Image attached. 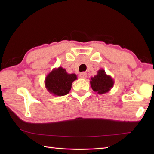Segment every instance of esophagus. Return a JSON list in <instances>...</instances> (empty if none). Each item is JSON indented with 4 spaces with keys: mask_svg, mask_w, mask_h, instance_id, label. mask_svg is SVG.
<instances>
[{
    "mask_svg": "<svg viewBox=\"0 0 154 154\" xmlns=\"http://www.w3.org/2000/svg\"><path fill=\"white\" fill-rule=\"evenodd\" d=\"M87 77V74L85 72H83V73H81L80 74V77L82 78V79H86Z\"/></svg>",
    "mask_w": 154,
    "mask_h": 154,
    "instance_id": "1",
    "label": "esophagus"
}]
</instances>
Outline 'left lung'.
Returning a JSON list of instances; mask_svg holds the SVG:
<instances>
[{"label": "left lung", "mask_w": 154, "mask_h": 154, "mask_svg": "<svg viewBox=\"0 0 154 154\" xmlns=\"http://www.w3.org/2000/svg\"><path fill=\"white\" fill-rule=\"evenodd\" d=\"M114 81L112 77L106 75L105 71L101 69L97 71V75L91 77L90 84L92 89L98 94H104L110 91L114 86Z\"/></svg>", "instance_id": "left-lung-1"}]
</instances>
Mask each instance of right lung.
I'll return each instance as SVG.
<instances>
[{
    "label": "right lung",
    "instance_id": "obj_1",
    "mask_svg": "<svg viewBox=\"0 0 154 154\" xmlns=\"http://www.w3.org/2000/svg\"><path fill=\"white\" fill-rule=\"evenodd\" d=\"M77 79L75 73H67L61 67L54 68L45 79V87L54 96H63L69 93L71 85Z\"/></svg>",
    "mask_w": 154,
    "mask_h": 154
}]
</instances>
